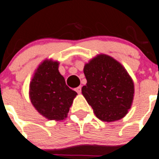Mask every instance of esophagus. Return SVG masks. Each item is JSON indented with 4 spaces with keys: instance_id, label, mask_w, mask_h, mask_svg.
<instances>
[{
    "instance_id": "34e87169",
    "label": "esophagus",
    "mask_w": 159,
    "mask_h": 159,
    "mask_svg": "<svg viewBox=\"0 0 159 159\" xmlns=\"http://www.w3.org/2000/svg\"><path fill=\"white\" fill-rule=\"evenodd\" d=\"M75 90H76V92L78 93H81V86L78 87V88L75 89Z\"/></svg>"
}]
</instances>
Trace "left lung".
Returning <instances> with one entry per match:
<instances>
[{"mask_svg":"<svg viewBox=\"0 0 159 159\" xmlns=\"http://www.w3.org/2000/svg\"><path fill=\"white\" fill-rule=\"evenodd\" d=\"M84 74L87 83L81 93L97 118L112 122L128 113L134 83L120 62L108 55H97L85 64Z\"/></svg>","mask_w":159,"mask_h":159,"instance_id":"left-lung-1","label":"left lung"}]
</instances>
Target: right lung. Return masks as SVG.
<instances>
[{
    "label": "right lung",
    "mask_w": 159,
    "mask_h": 159,
    "mask_svg": "<svg viewBox=\"0 0 159 159\" xmlns=\"http://www.w3.org/2000/svg\"><path fill=\"white\" fill-rule=\"evenodd\" d=\"M77 93L66 84L58 71V62L45 60L30 83L29 96L35 109L48 120H62Z\"/></svg>",
    "instance_id": "right-lung-1"
}]
</instances>
